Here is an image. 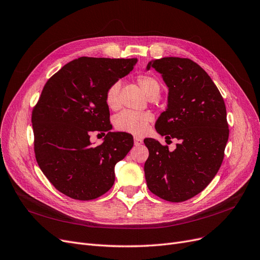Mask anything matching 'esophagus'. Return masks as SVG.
I'll return each instance as SVG.
<instances>
[{
    "instance_id": "obj_1",
    "label": "esophagus",
    "mask_w": 260,
    "mask_h": 260,
    "mask_svg": "<svg viewBox=\"0 0 260 260\" xmlns=\"http://www.w3.org/2000/svg\"><path fill=\"white\" fill-rule=\"evenodd\" d=\"M143 144V140L141 138H138V137H134V145H137V146H139V145Z\"/></svg>"
}]
</instances>
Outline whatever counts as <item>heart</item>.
I'll use <instances>...</instances> for the list:
<instances>
[{
  "label": "heart",
  "mask_w": 260,
  "mask_h": 260,
  "mask_svg": "<svg viewBox=\"0 0 260 260\" xmlns=\"http://www.w3.org/2000/svg\"><path fill=\"white\" fill-rule=\"evenodd\" d=\"M139 86L149 98H154L159 95L161 84L159 80L151 76L142 74L137 77ZM119 82L111 84L105 95L106 105L110 110H118L120 107L119 101ZM152 121V115L146 112L123 111L114 118V126L121 132H127L134 136H143L148 129V124Z\"/></svg>",
  "instance_id": "heart-1"
}]
</instances>
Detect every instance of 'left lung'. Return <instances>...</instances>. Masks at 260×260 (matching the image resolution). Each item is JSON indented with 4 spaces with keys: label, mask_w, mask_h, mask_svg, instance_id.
<instances>
[{
    "label": "left lung",
    "mask_w": 260,
    "mask_h": 260,
    "mask_svg": "<svg viewBox=\"0 0 260 260\" xmlns=\"http://www.w3.org/2000/svg\"><path fill=\"white\" fill-rule=\"evenodd\" d=\"M150 68L169 87L168 108L155 130L180 143L170 151L158 141L144 140L149 150L145 178L160 199L180 203L201 193L221 168L230 136L225 102L208 74L189 58L162 57L149 61Z\"/></svg>",
    "instance_id": "obj_1"
}]
</instances>
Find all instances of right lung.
<instances>
[{
  "label": "right lung",
  "instance_id": "1",
  "mask_svg": "<svg viewBox=\"0 0 260 260\" xmlns=\"http://www.w3.org/2000/svg\"><path fill=\"white\" fill-rule=\"evenodd\" d=\"M137 61L82 56L61 67L41 91L32 113L35 157L54 188L71 199L90 201L108 192L115 164L133 146L131 134L110 132L105 95ZM92 132H108L95 148Z\"/></svg>",
  "mask_w": 260,
  "mask_h": 260
}]
</instances>
